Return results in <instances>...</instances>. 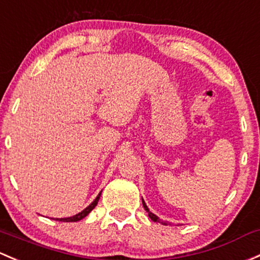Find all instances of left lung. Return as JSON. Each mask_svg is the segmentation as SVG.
Wrapping results in <instances>:
<instances>
[{"instance_id":"1","label":"left lung","mask_w":260,"mask_h":260,"mask_svg":"<svg viewBox=\"0 0 260 260\" xmlns=\"http://www.w3.org/2000/svg\"><path fill=\"white\" fill-rule=\"evenodd\" d=\"M142 203H143V207H144V209H146V212L148 213V217L151 218V219L153 220V222H157V223H160V224H163V225H168V224H171V223H168V222H163V220H160L159 218L157 217V215L155 214H153V213L151 212V210H149V208L148 207H147V204L144 203V201H143V198H142Z\"/></svg>"}]
</instances>
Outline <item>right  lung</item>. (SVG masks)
Wrapping results in <instances>:
<instances>
[{"label": "right lung", "instance_id": "add662e5", "mask_svg": "<svg viewBox=\"0 0 260 260\" xmlns=\"http://www.w3.org/2000/svg\"><path fill=\"white\" fill-rule=\"evenodd\" d=\"M101 193H102V192H101ZM101 193H100V194H98L97 197H95L94 201L92 202V203L89 204V206L87 207V208H84L83 210H82V212L77 213V214H76V215H72V217H67V218H56V220H59V222H78V220L83 219V218H84V217H87V215H88L89 213L92 212V209H93L94 207L97 206L98 201H100Z\"/></svg>", "mask_w": 260, "mask_h": 260}]
</instances>
